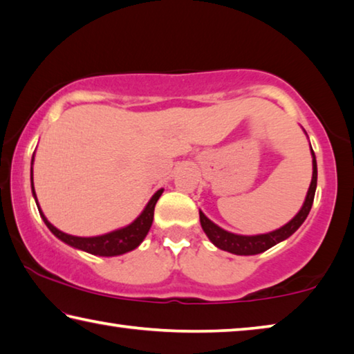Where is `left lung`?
Wrapping results in <instances>:
<instances>
[{"instance_id":"obj_1","label":"left lung","mask_w":354,"mask_h":354,"mask_svg":"<svg viewBox=\"0 0 354 354\" xmlns=\"http://www.w3.org/2000/svg\"><path fill=\"white\" fill-rule=\"evenodd\" d=\"M306 132V131H304ZM307 136V132H306ZM310 153H312V181L310 186H308L307 195L304 203H302L301 209L288 223H285L283 227H280L274 232L269 233H263V234H236L232 232H227V230L221 228L216 225L214 222L209 221L203 211H200V223L203 232L206 233V236L209 238L212 244L221 250L230 252V254L234 255H257L261 254L268 249H271L272 245H276L279 243H282L287 238H290L296 230H298L310 212V207L313 203V197H315V190H317V159H315V153L310 147Z\"/></svg>"}]
</instances>
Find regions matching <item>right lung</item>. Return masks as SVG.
Returning <instances> with one entry per match:
<instances>
[{
    "mask_svg": "<svg viewBox=\"0 0 354 354\" xmlns=\"http://www.w3.org/2000/svg\"><path fill=\"white\" fill-rule=\"evenodd\" d=\"M32 164H35V154H32L31 159V190H32V197L36 200L39 214H41L42 221L46 222V225L48 227L50 232H52L56 238L63 241L71 248L88 252L91 255H99V257H116V255H122L127 254L133 249H137L140 244L143 243V239L147 238V234L149 232L151 225H153V218H154V206L157 203V200L164 192V189H159L157 192L151 197L148 201V205L145 206V209L140 212V216L136 218V221L129 223V225L113 230V232L105 233V234H99V236H72V234H67L64 232H61L56 227H53L52 223L47 221V217L44 216V212L41 209V206L37 203V197L35 192V183H32Z\"/></svg>",
    "mask_w": 354,
    "mask_h": 354,
    "instance_id": "right-lung-1",
    "label": "right lung"
}]
</instances>
